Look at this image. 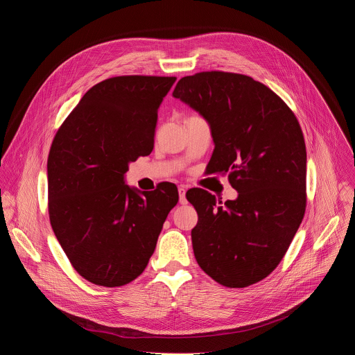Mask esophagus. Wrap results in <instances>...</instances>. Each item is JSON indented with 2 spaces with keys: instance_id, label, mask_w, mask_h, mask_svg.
Here are the masks:
<instances>
[{
  "instance_id": "esophagus-1",
  "label": "esophagus",
  "mask_w": 355,
  "mask_h": 355,
  "mask_svg": "<svg viewBox=\"0 0 355 355\" xmlns=\"http://www.w3.org/2000/svg\"><path fill=\"white\" fill-rule=\"evenodd\" d=\"M185 192H187V188L181 185V187L178 188V195H180V204H181V205H187V204H188V200H187V198H185Z\"/></svg>"
}]
</instances>
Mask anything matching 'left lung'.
I'll return each mask as SVG.
<instances>
[{
    "label": "left lung",
    "instance_id": "left-lung-1",
    "mask_svg": "<svg viewBox=\"0 0 355 355\" xmlns=\"http://www.w3.org/2000/svg\"><path fill=\"white\" fill-rule=\"evenodd\" d=\"M174 98L204 118L215 148L208 168L229 173L239 192L216 199L195 188L193 254L212 279L244 288L268 277L284 259L306 209V146L293 112L248 76L202 71L182 77Z\"/></svg>",
    "mask_w": 355,
    "mask_h": 355
}]
</instances>
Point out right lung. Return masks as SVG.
I'll list each match as a JSON object with an SVG mask.
<instances>
[{"mask_svg":"<svg viewBox=\"0 0 355 355\" xmlns=\"http://www.w3.org/2000/svg\"><path fill=\"white\" fill-rule=\"evenodd\" d=\"M175 77L119 76L89 88L58 130L47 159L50 225L74 270L101 286L136 279L155 252L178 191L125 184L151 153L157 111Z\"/></svg>","mask_w":355,"mask_h":355,"instance_id":"obj_1","label":"right lung"}]
</instances>
